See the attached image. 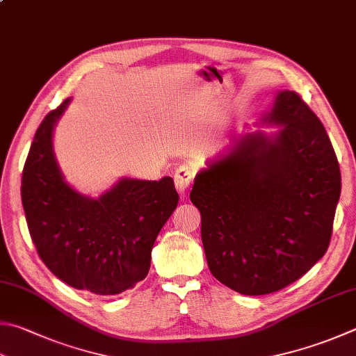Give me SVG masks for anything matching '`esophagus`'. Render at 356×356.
Masks as SVG:
<instances>
[{
  "instance_id": "1",
  "label": "esophagus",
  "mask_w": 356,
  "mask_h": 356,
  "mask_svg": "<svg viewBox=\"0 0 356 356\" xmlns=\"http://www.w3.org/2000/svg\"><path fill=\"white\" fill-rule=\"evenodd\" d=\"M173 179H175V186L179 191V193H184L187 191V187L191 186L192 179H193V170L191 169V165L183 164L179 165L175 170V175H173Z\"/></svg>"
}]
</instances>
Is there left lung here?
<instances>
[{
  "mask_svg": "<svg viewBox=\"0 0 356 356\" xmlns=\"http://www.w3.org/2000/svg\"><path fill=\"white\" fill-rule=\"evenodd\" d=\"M261 124L201 169L191 201L201 213L212 276L246 296L279 291L324 256L341 172L324 125L294 91H279Z\"/></svg>",
  "mask_w": 356,
  "mask_h": 356,
  "instance_id": "left-lung-1",
  "label": "left lung"
}]
</instances>
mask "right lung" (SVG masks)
I'll list each match as a JSON object with an SVG mask.
<instances>
[{
	"instance_id": "1",
	"label": "right lung",
	"mask_w": 356,
	"mask_h": 356,
	"mask_svg": "<svg viewBox=\"0 0 356 356\" xmlns=\"http://www.w3.org/2000/svg\"><path fill=\"white\" fill-rule=\"evenodd\" d=\"M70 99L43 119L22 178L29 234L54 276L77 290L113 296L144 280L161 227L177 209L170 177L120 178L97 198L66 183L52 147V131Z\"/></svg>"
}]
</instances>
